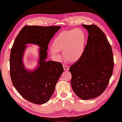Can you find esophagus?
I'll list each match as a JSON object with an SVG mask.
<instances>
[{
    "label": "esophagus",
    "instance_id": "obj_1",
    "mask_svg": "<svg viewBox=\"0 0 122 122\" xmlns=\"http://www.w3.org/2000/svg\"><path fill=\"white\" fill-rule=\"evenodd\" d=\"M63 69H64V70L66 71H67L69 70V67L67 66L66 65H63Z\"/></svg>",
    "mask_w": 122,
    "mask_h": 122
}]
</instances>
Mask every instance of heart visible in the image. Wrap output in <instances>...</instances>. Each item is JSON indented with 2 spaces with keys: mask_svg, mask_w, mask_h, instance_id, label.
Segmentation results:
<instances>
[{
  "mask_svg": "<svg viewBox=\"0 0 122 122\" xmlns=\"http://www.w3.org/2000/svg\"><path fill=\"white\" fill-rule=\"evenodd\" d=\"M85 36L80 30H72L61 33L54 40L50 48L52 55L57 57L59 51H63L67 60L74 61L78 60L84 50Z\"/></svg>",
  "mask_w": 122,
  "mask_h": 122,
  "instance_id": "1",
  "label": "heart"
}]
</instances>
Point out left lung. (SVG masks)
I'll use <instances>...</instances> for the list:
<instances>
[{"mask_svg":"<svg viewBox=\"0 0 122 122\" xmlns=\"http://www.w3.org/2000/svg\"><path fill=\"white\" fill-rule=\"evenodd\" d=\"M88 37L83 53L69 69L71 85L78 97L88 100L105 91L112 75L114 59L111 46L105 34L95 25H82Z\"/></svg>","mask_w":122,"mask_h":122,"instance_id":"1","label":"left lung"}]
</instances>
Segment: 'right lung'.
<instances>
[{
  "mask_svg": "<svg viewBox=\"0 0 122 122\" xmlns=\"http://www.w3.org/2000/svg\"><path fill=\"white\" fill-rule=\"evenodd\" d=\"M61 27L26 25L20 31L11 48V81L19 93L33 103L42 104L50 100L63 71L61 62L45 61L49 43ZM27 43L37 44L41 48L39 50V66L32 72L26 70L22 63V56Z\"/></svg>",
  "mask_w": 122,
  "mask_h": 122,
  "instance_id": "add662e5",
  "label": "right lung"
}]
</instances>
